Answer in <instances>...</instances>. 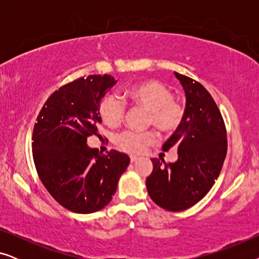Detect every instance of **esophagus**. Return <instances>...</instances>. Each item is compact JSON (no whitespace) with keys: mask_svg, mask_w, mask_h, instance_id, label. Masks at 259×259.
Returning <instances> with one entry per match:
<instances>
[{"mask_svg":"<svg viewBox=\"0 0 259 259\" xmlns=\"http://www.w3.org/2000/svg\"><path fill=\"white\" fill-rule=\"evenodd\" d=\"M130 159H131V162H137L138 161V158L134 157V155H131Z\"/></svg>","mask_w":259,"mask_h":259,"instance_id":"esophagus-1","label":"esophagus"}]
</instances>
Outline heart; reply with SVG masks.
Instances as JSON below:
<instances>
[{
	"mask_svg": "<svg viewBox=\"0 0 259 259\" xmlns=\"http://www.w3.org/2000/svg\"><path fill=\"white\" fill-rule=\"evenodd\" d=\"M126 95L134 105L146 109L147 123L162 132L171 133L178 130L185 118V107L173 99V93L167 86L159 81L151 80L130 87ZM125 105L116 95H107L100 104V115L106 125L118 127L125 116ZM155 141L153 132L125 131L116 137L115 143L127 153L139 154L148 145Z\"/></svg>",
	"mask_w": 259,
	"mask_h": 259,
	"instance_id": "1",
	"label": "heart"
}]
</instances>
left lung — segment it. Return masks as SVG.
<instances>
[{
  "label": "left lung",
  "instance_id": "1",
  "mask_svg": "<svg viewBox=\"0 0 259 259\" xmlns=\"http://www.w3.org/2000/svg\"><path fill=\"white\" fill-rule=\"evenodd\" d=\"M185 92V118L162 145L178 148V160L152 159L153 171L146 179L151 199L167 211L193 206L206 196L224 164L228 140L223 116L211 94L196 80L175 73Z\"/></svg>",
  "mask_w": 259,
  "mask_h": 259
}]
</instances>
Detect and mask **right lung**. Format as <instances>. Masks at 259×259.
Segmentation results:
<instances>
[{
    "instance_id": "right-lung-1",
    "label": "right lung",
    "mask_w": 259,
    "mask_h": 259,
    "mask_svg": "<svg viewBox=\"0 0 259 259\" xmlns=\"http://www.w3.org/2000/svg\"><path fill=\"white\" fill-rule=\"evenodd\" d=\"M118 82L112 75H88L55 91L37 115L33 158L37 175L52 197L75 213H93L114 196L130 157L88 147L98 133L100 102Z\"/></svg>"
}]
</instances>
